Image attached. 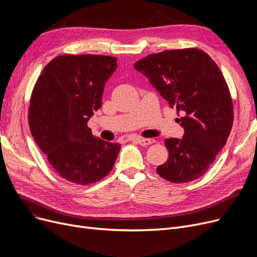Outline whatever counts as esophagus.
<instances>
[{
  "label": "esophagus",
  "instance_id": "esophagus-1",
  "mask_svg": "<svg viewBox=\"0 0 257 257\" xmlns=\"http://www.w3.org/2000/svg\"><path fill=\"white\" fill-rule=\"evenodd\" d=\"M136 141L138 142V144H140L141 146H149L151 144L155 143V140L153 139H143V138H138L136 139Z\"/></svg>",
  "mask_w": 257,
  "mask_h": 257
}]
</instances>
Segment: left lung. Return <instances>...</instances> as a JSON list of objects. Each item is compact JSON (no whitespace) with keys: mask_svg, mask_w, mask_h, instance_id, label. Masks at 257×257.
Listing matches in <instances>:
<instances>
[{"mask_svg":"<svg viewBox=\"0 0 257 257\" xmlns=\"http://www.w3.org/2000/svg\"><path fill=\"white\" fill-rule=\"evenodd\" d=\"M134 69L149 79L171 108L182 111L181 140L167 139L160 177L185 183L202 176L225 146L233 124V105L225 78L204 51L188 48L151 54Z\"/></svg>","mask_w":257,"mask_h":257,"instance_id":"1","label":"left lung"}]
</instances>
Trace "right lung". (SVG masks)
Masks as SVG:
<instances>
[{
  "instance_id": "1",
  "label": "right lung",
  "mask_w": 257,
  "mask_h": 257,
  "mask_svg": "<svg viewBox=\"0 0 257 257\" xmlns=\"http://www.w3.org/2000/svg\"><path fill=\"white\" fill-rule=\"evenodd\" d=\"M116 58L103 55H60L38 77L29 107V126L53 169L67 181L89 185L112 170L119 144L102 141L87 127L102 106L107 80Z\"/></svg>"
}]
</instances>
